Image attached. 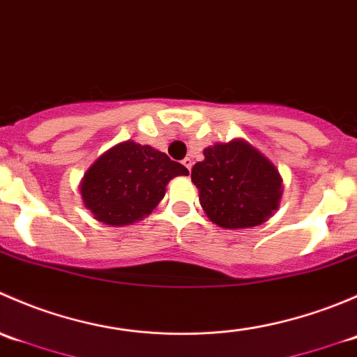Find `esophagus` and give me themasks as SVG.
I'll list each match as a JSON object with an SVG mask.
<instances>
[{
  "label": "esophagus",
  "mask_w": 357,
  "mask_h": 357,
  "mask_svg": "<svg viewBox=\"0 0 357 357\" xmlns=\"http://www.w3.org/2000/svg\"><path fill=\"white\" fill-rule=\"evenodd\" d=\"M183 165H185L186 169H188V171H192V165H193V160L190 157H186L185 160H183Z\"/></svg>",
  "instance_id": "obj_1"
}]
</instances>
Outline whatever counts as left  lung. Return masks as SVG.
<instances>
[{
    "instance_id": "8db88e82",
    "label": "left lung",
    "mask_w": 357,
    "mask_h": 357,
    "mask_svg": "<svg viewBox=\"0 0 357 357\" xmlns=\"http://www.w3.org/2000/svg\"><path fill=\"white\" fill-rule=\"evenodd\" d=\"M207 218L219 228L245 229L278 211L283 178L278 167L245 139L214 143L192 169Z\"/></svg>"
}]
</instances>
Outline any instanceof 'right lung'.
Instances as JSON below:
<instances>
[{"label":"right lung","mask_w":357,"mask_h":357,"mask_svg":"<svg viewBox=\"0 0 357 357\" xmlns=\"http://www.w3.org/2000/svg\"><path fill=\"white\" fill-rule=\"evenodd\" d=\"M176 176H188V169L153 146L128 139L89 165L79 183V192L96 221L128 226L150 215Z\"/></svg>","instance_id":"right-lung-1"}]
</instances>
